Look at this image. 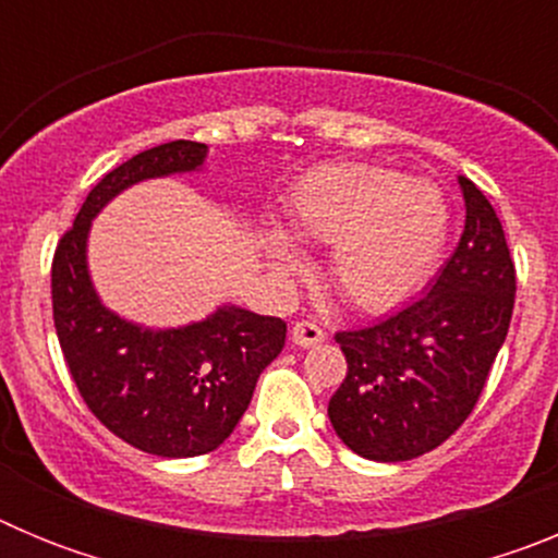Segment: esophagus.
<instances>
[{
	"label": "esophagus",
	"mask_w": 558,
	"mask_h": 558,
	"mask_svg": "<svg viewBox=\"0 0 558 558\" xmlns=\"http://www.w3.org/2000/svg\"><path fill=\"white\" fill-rule=\"evenodd\" d=\"M290 338H293V343H299L304 349L318 347L324 340V329L313 322H295L293 329H290Z\"/></svg>",
	"instance_id": "1"
}]
</instances>
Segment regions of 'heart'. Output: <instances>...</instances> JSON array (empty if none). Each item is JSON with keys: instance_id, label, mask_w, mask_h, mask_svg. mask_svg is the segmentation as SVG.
<instances>
[{"instance_id": "b5f03b06", "label": "heart", "mask_w": 558, "mask_h": 558, "mask_svg": "<svg viewBox=\"0 0 558 558\" xmlns=\"http://www.w3.org/2000/svg\"><path fill=\"white\" fill-rule=\"evenodd\" d=\"M293 234L332 245L329 279L363 313L405 304L436 270L450 234L445 192L393 167L332 161L290 192ZM268 256L282 276L302 274L293 236L274 229Z\"/></svg>"}]
</instances>
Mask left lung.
I'll list each match as a JSON object with an SVG mask.
<instances>
[{"instance_id": "left-lung-1", "label": "left lung", "mask_w": 558, "mask_h": 558, "mask_svg": "<svg viewBox=\"0 0 558 558\" xmlns=\"http://www.w3.org/2000/svg\"><path fill=\"white\" fill-rule=\"evenodd\" d=\"M463 234L441 274L411 307L335 340L349 372L329 399L343 445L379 463L411 461L470 416L514 310V263L495 209L458 175Z\"/></svg>"}]
</instances>
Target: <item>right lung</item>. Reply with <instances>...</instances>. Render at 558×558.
Segmentation results:
<instances>
[{
    "mask_svg": "<svg viewBox=\"0 0 558 558\" xmlns=\"http://www.w3.org/2000/svg\"><path fill=\"white\" fill-rule=\"evenodd\" d=\"M209 147L167 142L102 175L58 243L52 315L77 391L136 450L192 458L218 450L248 411L256 379L282 352V318L218 304L201 322L145 327L106 307L88 268L95 218L131 186L206 170Z\"/></svg>",
    "mask_w": 558,
    "mask_h": 558,
    "instance_id": "1",
    "label": "right lung"
}]
</instances>
